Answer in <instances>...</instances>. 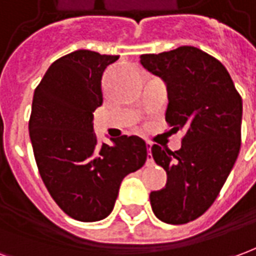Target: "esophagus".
Segmentation results:
<instances>
[{
	"label": "esophagus",
	"instance_id": "34e87169",
	"mask_svg": "<svg viewBox=\"0 0 256 256\" xmlns=\"http://www.w3.org/2000/svg\"><path fill=\"white\" fill-rule=\"evenodd\" d=\"M145 144H146V148H148V156H146V164H152V162H154V158H152V154H150V148H152V144H150V141H145Z\"/></svg>",
	"mask_w": 256,
	"mask_h": 256
}]
</instances>
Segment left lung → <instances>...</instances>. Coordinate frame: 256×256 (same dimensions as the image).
Returning a JSON list of instances; mask_svg holds the SVG:
<instances>
[{
  "instance_id": "1",
  "label": "left lung",
  "mask_w": 256,
  "mask_h": 256,
  "mask_svg": "<svg viewBox=\"0 0 256 256\" xmlns=\"http://www.w3.org/2000/svg\"><path fill=\"white\" fill-rule=\"evenodd\" d=\"M140 62L166 84V122L176 132L185 130L178 150L152 146L167 184L150 194L159 220L181 225L210 208L234 166L242 145V97L222 63L198 48L142 54Z\"/></svg>"
}]
</instances>
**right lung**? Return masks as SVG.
Returning <instances> with one entry per match:
<instances>
[{
    "label": "right lung",
    "instance_id": "1",
    "mask_svg": "<svg viewBox=\"0 0 256 256\" xmlns=\"http://www.w3.org/2000/svg\"><path fill=\"white\" fill-rule=\"evenodd\" d=\"M118 58L75 50L48 68L34 92L28 132L42 181L58 207L82 222L111 214L123 178L144 166L148 155L137 136L108 145L93 130L102 72Z\"/></svg>",
    "mask_w": 256,
    "mask_h": 256
}]
</instances>
